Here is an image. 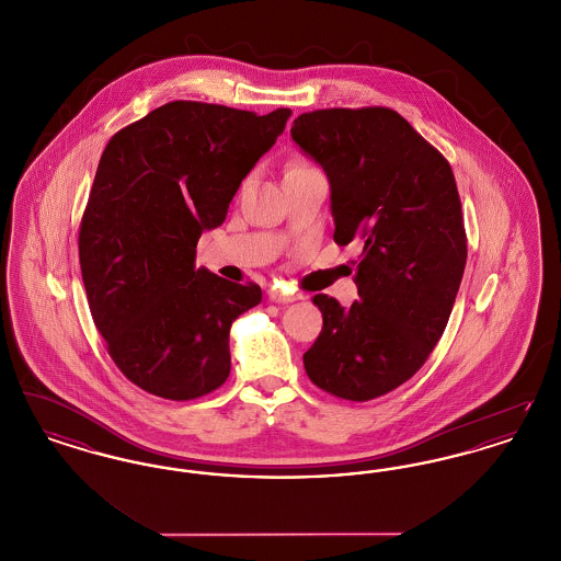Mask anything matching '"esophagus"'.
<instances>
[{
  "label": "esophagus",
  "mask_w": 561,
  "mask_h": 561,
  "mask_svg": "<svg viewBox=\"0 0 561 561\" xmlns=\"http://www.w3.org/2000/svg\"><path fill=\"white\" fill-rule=\"evenodd\" d=\"M268 298L273 300V302H282V305H288V302H294V300H298L300 298V294L286 293V290H271L268 293Z\"/></svg>",
  "instance_id": "34e87169"
}]
</instances>
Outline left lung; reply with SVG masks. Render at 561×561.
<instances>
[{
  "label": "left lung",
  "mask_w": 561,
  "mask_h": 561,
  "mask_svg": "<svg viewBox=\"0 0 561 561\" xmlns=\"http://www.w3.org/2000/svg\"><path fill=\"white\" fill-rule=\"evenodd\" d=\"M290 134L328 176L334 241L364 243L359 298L313 296L323 328L305 370L336 398L374 400L419 373L453 313L467 263L453 168L391 108L302 113Z\"/></svg>",
  "instance_id": "1"
}]
</instances>
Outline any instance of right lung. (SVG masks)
<instances>
[{
    "instance_id": "obj_1",
    "label": "right lung",
    "mask_w": 561,
    "mask_h": 561,
    "mask_svg": "<svg viewBox=\"0 0 561 561\" xmlns=\"http://www.w3.org/2000/svg\"><path fill=\"white\" fill-rule=\"evenodd\" d=\"M290 115L174 101L108 140L81 218V279L108 355L140 389L195 400L231 373V323L263 293L195 268V245Z\"/></svg>"
}]
</instances>
